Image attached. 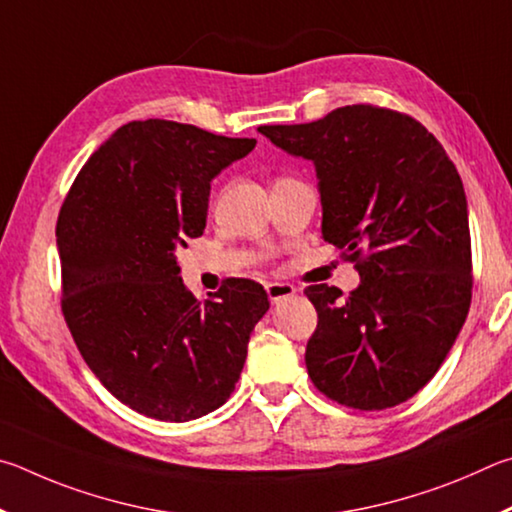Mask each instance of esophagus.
Returning <instances> with one entry per match:
<instances>
[{
  "instance_id": "esophagus-1",
  "label": "esophagus",
  "mask_w": 512,
  "mask_h": 512,
  "mask_svg": "<svg viewBox=\"0 0 512 512\" xmlns=\"http://www.w3.org/2000/svg\"><path fill=\"white\" fill-rule=\"evenodd\" d=\"M265 290H267V297H270L272 303H279V301L290 299L297 294L294 285H290V283H267Z\"/></svg>"
}]
</instances>
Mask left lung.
<instances>
[{
	"instance_id": "1",
	"label": "left lung",
	"mask_w": 512,
	"mask_h": 512,
	"mask_svg": "<svg viewBox=\"0 0 512 512\" xmlns=\"http://www.w3.org/2000/svg\"><path fill=\"white\" fill-rule=\"evenodd\" d=\"M258 132L315 164L321 236L360 272L348 299L326 283L306 288L319 315L310 380L353 409L400 405L441 369L470 310L468 200L456 166L416 119L373 105Z\"/></svg>"
}]
</instances>
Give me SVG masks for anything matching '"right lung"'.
Instances as JSON below:
<instances>
[{"mask_svg": "<svg viewBox=\"0 0 512 512\" xmlns=\"http://www.w3.org/2000/svg\"><path fill=\"white\" fill-rule=\"evenodd\" d=\"M254 146L177 121H132L87 159L62 204V315L103 387L143 416L186 423L224 405L270 310L249 279L200 303L177 265V249L206 227L213 177Z\"/></svg>", "mask_w": 512, "mask_h": 512, "instance_id": "obj_1", "label": "right lung"}]
</instances>
